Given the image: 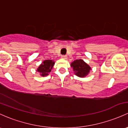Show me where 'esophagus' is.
<instances>
[{
	"mask_svg": "<svg viewBox=\"0 0 128 128\" xmlns=\"http://www.w3.org/2000/svg\"><path fill=\"white\" fill-rule=\"evenodd\" d=\"M61 58L62 59H64V60H66V59H67V56H66V55H62Z\"/></svg>",
	"mask_w": 128,
	"mask_h": 128,
	"instance_id": "obj_1",
	"label": "esophagus"
}]
</instances>
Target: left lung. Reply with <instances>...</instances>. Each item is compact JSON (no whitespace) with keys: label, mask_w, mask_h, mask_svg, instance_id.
Returning a JSON list of instances; mask_svg holds the SVG:
<instances>
[{"label":"left lung","mask_w":128,"mask_h":128,"mask_svg":"<svg viewBox=\"0 0 128 128\" xmlns=\"http://www.w3.org/2000/svg\"><path fill=\"white\" fill-rule=\"evenodd\" d=\"M75 75L80 77H84L88 74L91 68L82 60H76L71 64Z\"/></svg>","instance_id":"8db88e82"}]
</instances>
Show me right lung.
<instances>
[{
	"instance_id": "add662e5",
	"label": "right lung",
	"mask_w": 128,
	"mask_h": 128,
	"mask_svg": "<svg viewBox=\"0 0 128 128\" xmlns=\"http://www.w3.org/2000/svg\"><path fill=\"white\" fill-rule=\"evenodd\" d=\"M54 64V62L52 60H44L42 64H40V66L37 68V72H40L42 76H46L51 72Z\"/></svg>"
}]
</instances>
